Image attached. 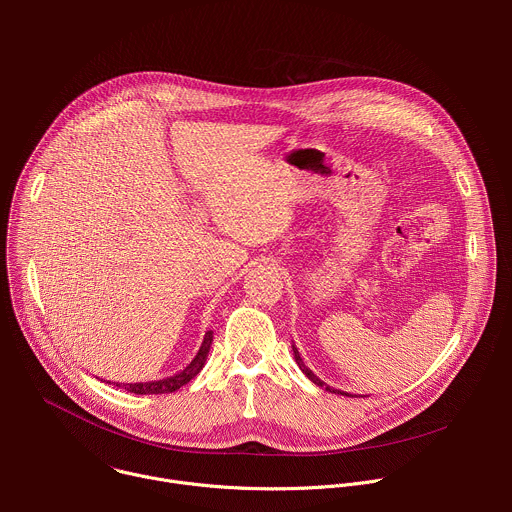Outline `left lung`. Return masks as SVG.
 Instances as JSON below:
<instances>
[{"label":"left lung","instance_id":"8db88e82","mask_svg":"<svg viewBox=\"0 0 512 512\" xmlns=\"http://www.w3.org/2000/svg\"><path fill=\"white\" fill-rule=\"evenodd\" d=\"M291 350H294V358H296V362H298V367H300V371L314 383V385H318V387H322V389H326L328 393H338V395H346V397H350L348 393H344V391H338V389H334V387H330V385H326L324 381H320L308 367L304 364V360H302V356H300V352H298V348H296V344H291Z\"/></svg>","mask_w":512,"mask_h":512}]
</instances>
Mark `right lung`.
<instances>
[{
  "label": "right lung",
  "mask_w": 512,
  "mask_h": 512,
  "mask_svg": "<svg viewBox=\"0 0 512 512\" xmlns=\"http://www.w3.org/2000/svg\"><path fill=\"white\" fill-rule=\"evenodd\" d=\"M210 344H212V330H208L204 334V340L196 352V356L190 360V364H186V367L172 375V377H166V379H158V381H145V383H111L107 381L109 385H115V387H123L127 393H135V395H162V393H174L178 391L180 387H184L186 383H190L204 367L206 362V356L210 352Z\"/></svg>",
  "instance_id": "obj_1"
}]
</instances>
